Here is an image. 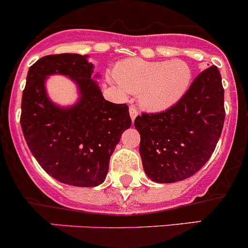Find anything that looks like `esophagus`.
<instances>
[{
	"label": "esophagus",
	"instance_id": "34e87169",
	"mask_svg": "<svg viewBox=\"0 0 248 248\" xmlns=\"http://www.w3.org/2000/svg\"><path fill=\"white\" fill-rule=\"evenodd\" d=\"M129 112H130V117H131V120H135V118L138 117L139 112L138 109H136V107H134V106H130V108H129Z\"/></svg>",
	"mask_w": 248,
	"mask_h": 248
}]
</instances>
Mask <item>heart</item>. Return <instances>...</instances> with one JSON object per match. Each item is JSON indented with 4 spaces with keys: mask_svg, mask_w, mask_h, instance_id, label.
I'll return each instance as SVG.
<instances>
[{
    "mask_svg": "<svg viewBox=\"0 0 248 248\" xmlns=\"http://www.w3.org/2000/svg\"><path fill=\"white\" fill-rule=\"evenodd\" d=\"M118 84L129 93H140V102L150 110H163L175 105L187 90L191 69L184 61L150 62L131 58L114 68Z\"/></svg>",
    "mask_w": 248,
    "mask_h": 248,
    "instance_id": "heart-1",
    "label": "heart"
}]
</instances>
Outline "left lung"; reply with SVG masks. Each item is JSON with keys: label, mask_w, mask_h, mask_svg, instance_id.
I'll return each mask as SVG.
<instances>
[{"label": "left lung", "mask_w": 248, "mask_h": 248, "mask_svg": "<svg viewBox=\"0 0 248 248\" xmlns=\"http://www.w3.org/2000/svg\"><path fill=\"white\" fill-rule=\"evenodd\" d=\"M224 119V89L216 65L202 70L168 109L138 115L134 124L148 178L166 184L196 174L216 150Z\"/></svg>", "instance_id": "obj_1"}]
</instances>
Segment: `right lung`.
Wrapping results in <instances>:
<instances>
[{
	"label": "right lung",
	"instance_id": "add662e5",
	"mask_svg": "<svg viewBox=\"0 0 248 248\" xmlns=\"http://www.w3.org/2000/svg\"><path fill=\"white\" fill-rule=\"evenodd\" d=\"M86 57L61 53L36 61L28 72L20 114L23 135L41 168L56 180L80 187L105 181L110 155L131 125L128 105L103 98ZM49 74L68 75L77 82L82 97L74 108L63 110L49 102L44 79Z\"/></svg>",
	"mask_w": 248,
	"mask_h": 248
}]
</instances>
